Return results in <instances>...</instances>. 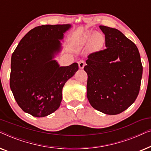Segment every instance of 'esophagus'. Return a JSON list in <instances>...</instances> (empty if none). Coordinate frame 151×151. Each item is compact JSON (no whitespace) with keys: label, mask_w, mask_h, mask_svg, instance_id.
Masks as SVG:
<instances>
[{"label":"esophagus","mask_w":151,"mask_h":151,"mask_svg":"<svg viewBox=\"0 0 151 151\" xmlns=\"http://www.w3.org/2000/svg\"><path fill=\"white\" fill-rule=\"evenodd\" d=\"M78 65H79V68L80 69H82L85 65V63L84 60H80L78 62Z\"/></svg>","instance_id":"esophagus-1"}]
</instances>
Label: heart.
Returning a JSON list of instances; mask_svg holds the SVG:
<instances>
[{"instance_id": "b5f03b06", "label": "heart", "mask_w": 151, "mask_h": 151, "mask_svg": "<svg viewBox=\"0 0 151 151\" xmlns=\"http://www.w3.org/2000/svg\"><path fill=\"white\" fill-rule=\"evenodd\" d=\"M92 41L94 46L100 47L104 42V37L100 34H96L93 32H88L84 38V42H89Z\"/></svg>"}]
</instances>
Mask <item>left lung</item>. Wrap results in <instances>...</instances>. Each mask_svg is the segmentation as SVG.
<instances>
[{
  "label": "left lung",
  "mask_w": 151,
  "mask_h": 151,
  "mask_svg": "<svg viewBox=\"0 0 151 151\" xmlns=\"http://www.w3.org/2000/svg\"><path fill=\"white\" fill-rule=\"evenodd\" d=\"M100 28L106 48L88 55L84 67L88 76L86 96L95 109L117 115L137 98L143 67L137 47L131 40L117 29Z\"/></svg>",
  "instance_id": "8db88e82"
}]
</instances>
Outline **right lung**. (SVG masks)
Returning a JSON list of instances; mask_svg holds the SVG:
<instances>
[{"instance_id": "1", "label": "right lung", "mask_w": 151, "mask_h": 151, "mask_svg": "<svg viewBox=\"0 0 151 151\" xmlns=\"http://www.w3.org/2000/svg\"><path fill=\"white\" fill-rule=\"evenodd\" d=\"M71 24L36 27L20 41L12 53L10 88L24 112L37 117L59 108L66 82L78 70V63L60 67L53 58L61 49L60 40Z\"/></svg>"}]
</instances>
